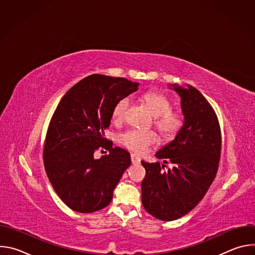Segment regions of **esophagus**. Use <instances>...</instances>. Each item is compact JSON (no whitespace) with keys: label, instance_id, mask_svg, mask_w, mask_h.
<instances>
[{"label":"esophagus","instance_id":"obj_1","mask_svg":"<svg viewBox=\"0 0 255 255\" xmlns=\"http://www.w3.org/2000/svg\"><path fill=\"white\" fill-rule=\"evenodd\" d=\"M131 161L133 164H137L140 162V157H138L136 154H131Z\"/></svg>","mask_w":255,"mask_h":255}]
</instances>
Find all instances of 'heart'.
Instances as JSON below:
<instances>
[{
	"instance_id": "heart-1",
	"label": "heart",
	"mask_w": 255,
	"mask_h": 255,
	"mask_svg": "<svg viewBox=\"0 0 255 255\" xmlns=\"http://www.w3.org/2000/svg\"><path fill=\"white\" fill-rule=\"evenodd\" d=\"M154 117V126L164 140L174 138L184 125V119L177 112L171 111V102L162 94L156 92H145L140 97ZM129 108L128 98L120 99L112 110V119L119 123ZM119 142L129 150L142 154L150 145L157 142V135L153 131L128 130L119 136Z\"/></svg>"
}]
</instances>
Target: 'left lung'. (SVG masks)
I'll list each match as a JSON object with an SVG mask.
<instances>
[{
    "mask_svg": "<svg viewBox=\"0 0 255 255\" xmlns=\"http://www.w3.org/2000/svg\"><path fill=\"white\" fill-rule=\"evenodd\" d=\"M180 97L184 125L155 156L159 162L141 161L146 171L141 184L144 209L156 219L172 221L192 211L204 198L216 176L221 153L217 115L194 87L170 85Z\"/></svg>",
    "mask_w": 255,
    "mask_h": 255,
    "instance_id": "obj_1",
    "label": "left lung"
}]
</instances>
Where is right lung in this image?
Segmentation results:
<instances>
[{"label":"right lung","mask_w":255,"mask_h":255,"mask_svg":"<svg viewBox=\"0 0 255 255\" xmlns=\"http://www.w3.org/2000/svg\"><path fill=\"white\" fill-rule=\"evenodd\" d=\"M138 87L124 78L91 75L58 103L46 134L44 167L54 191L71 210L93 213L111 203L131 158L104 134L115 104ZM99 148L109 153L96 160L93 153Z\"/></svg>","instance_id":"obj_1"}]
</instances>
